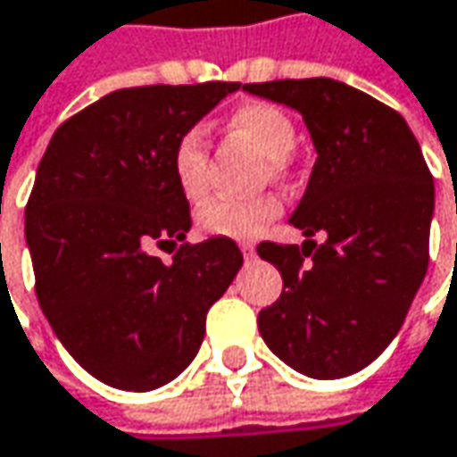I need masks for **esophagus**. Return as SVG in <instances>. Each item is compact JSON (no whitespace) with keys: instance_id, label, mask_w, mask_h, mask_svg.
<instances>
[{"instance_id":"esophagus-1","label":"esophagus","mask_w":457,"mask_h":457,"mask_svg":"<svg viewBox=\"0 0 457 457\" xmlns=\"http://www.w3.org/2000/svg\"><path fill=\"white\" fill-rule=\"evenodd\" d=\"M240 251H243V256H245V259H253V256H256L253 243H240Z\"/></svg>"}]
</instances>
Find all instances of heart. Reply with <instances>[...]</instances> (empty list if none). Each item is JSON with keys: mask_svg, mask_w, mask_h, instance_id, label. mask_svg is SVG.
Masks as SVG:
<instances>
[{"mask_svg": "<svg viewBox=\"0 0 457 457\" xmlns=\"http://www.w3.org/2000/svg\"><path fill=\"white\" fill-rule=\"evenodd\" d=\"M229 125L248 136L270 156V172H282V159L295 148V128L290 117L277 106L253 102L235 109ZM172 175L187 201H198L209 190V151L204 128H187L172 148ZM279 214V204L271 195L253 198H209L198 209V228L217 237H256Z\"/></svg>", "mask_w": 457, "mask_h": 457, "instance_id": "b5f03b06", "label": "heart"}]
</instances>
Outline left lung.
Here are the masks:
<instances>
[{"label": "left lung", "mask_w": 457, "mask_h": 457, "mask_svg": "<svg viewBox=\"0 0 457 457\" xmlns=\"http://www.w3.org/2000/svg\"><path fill=\"white\" fill-rule=\"evenodd\" d=\"M245 91L295 109L316 148L290 217L303 245H259L285 282L259 332L306 377H351L393 343L424 282L435 180L408 122L348 83L303 78ZM313 234L325 237L319 246Z\"/></svg>", "instance_id": "left-lung-1"}]
</instances>
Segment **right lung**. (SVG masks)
I'll return each mask as SVG.
<instances>
[{
  "mask_svg": "<svg viewBox=\"0 0 457 457\" xmlns=\"http://www.w3.org/2000/svg\"><path fill=\"white\" fill-rule=\"evenodd\" d=\"M240 83L106 94L57 128L25 206L36 295L67 353L99 382L148 393L204 343L206 312L243 267L229 237L186 243L175 141ZM156 245H172L164 265Z\"/></svg>",
  "mask_w": 457,
  "mask_h": 457,
  "instance_id": "right-lung-1",
  "label": "right lung"
}]
</instances>
